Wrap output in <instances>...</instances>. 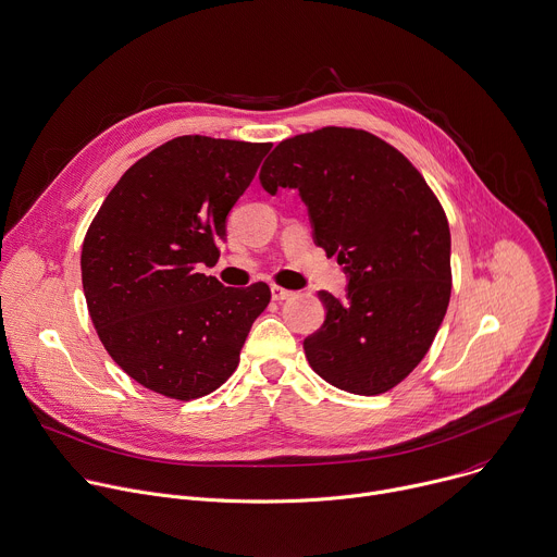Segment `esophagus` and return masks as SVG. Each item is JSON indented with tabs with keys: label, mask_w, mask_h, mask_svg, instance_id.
<instances>
[{
	"label": "esophagus",
	"mask_w": 557,
	"mask_h": 557,
	"mask_svg": "<svg viewBox=\"0 0 557 557\" xmlns=\"http://www.w3.org/2000/svg\"><path fill=\"white\" fill-rule=\"evenodd\" d=\"M271 295H273V299H275V301H284V299H288V297L293 295V290L282 288V286H277V284H273V286H271Z\"/></svg>",
	"instance_id": "34e87169"
}]
</instances>
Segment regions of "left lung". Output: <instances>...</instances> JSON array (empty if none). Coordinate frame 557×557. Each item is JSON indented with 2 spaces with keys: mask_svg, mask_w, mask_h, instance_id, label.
<instances>
[{
  "mask_svg": "<svg viewBox=\"0 0 557 557\" xmlns=\"http://www.w3.org/2000/svg\"><path fill=\"white\" fill-rule=\"evenodd\" d=\"M260 183L297 190L314 245L345 264V297L319 290L310 367L349 394L389 392L426 356L450 301V230L429 183L381 137L341 126L280 141Z\"/></svg>",
  "mask_w": 557,
  "mask_h": 557,
  "instance_id": "1",
  "label": "left lung"
}]
</instances>
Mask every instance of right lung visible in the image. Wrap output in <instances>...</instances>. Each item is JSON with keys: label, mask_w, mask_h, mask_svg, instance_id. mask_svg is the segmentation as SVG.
Returning a JSON list of instances; mask_svg holds the SVG:
<instances>
[{"label": "right lung", "mask_w": 557, "mask_h": 557, "mask_svg": "<svg viewBox=\"0 0 557 557\" xmlns=\"http://www.w3.org/2000/svg\"><path fill=\"white\" fill-rule=\"evenodd\" d=\"M271 144L174 137L135 161L100 206L81 256L83 290L111 358L146 389L195 400L238 367L264 282L223 286L199 273L219 262L227 214Z\"/></svg>", "instance_id": "right-lung-1"}]
</instances>
